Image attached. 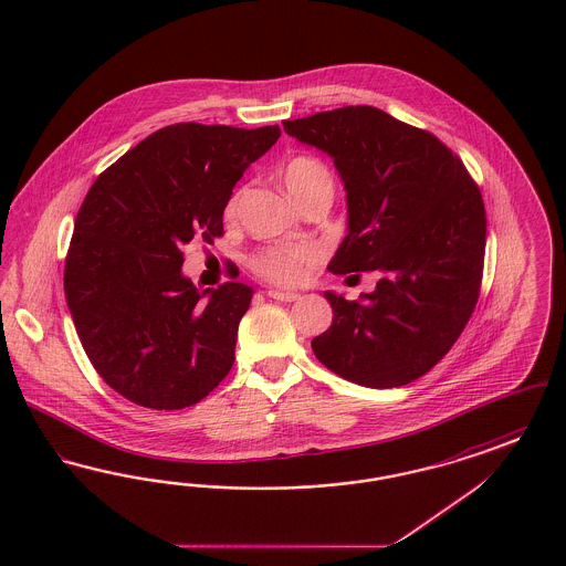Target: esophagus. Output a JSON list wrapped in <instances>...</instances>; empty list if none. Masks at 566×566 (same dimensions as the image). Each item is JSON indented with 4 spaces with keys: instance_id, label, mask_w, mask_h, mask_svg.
<instances>
[{
    "instance_id": "obj_1",
    "label": "esophagus",
    "mask_w": 566,
    "mask_h": 566,
    "mask_svg": "<svg viewBox=\"0 0 566 566\" xmlns=\"http://www.w3.org/2000/svg\"><path fill=\"white\" fill-rule=\"evenodd\" d=\"M268 296L270 298H275V301H284V303H293L298 298V293H286V291H268Z\"/></svg>"
}]
</instances>
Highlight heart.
Returning a JSON list of instances; mask_svg holds the SVG:
<instances>
[{
	"label": "heart",
	"mask_w": 566,
	"mask_h": 566,
	"mask_svg": "<svg viewBox=\"0 0 566 566\" xmlns=\"http://www.w3.org/2000/svg\"><path fill=\"white\" fill-rule=\"evenodd\" d=\"M282 176H284L286 189L301 208L318 197L333 199V192H335L333 174L326 167V163L316 157L296 155L286 161ZM238 208H240V190L229 195L222 208V216L231 220L238 214ZM316 261H318V254L310 245H270V248H261L250 256V270L273 284L293 286V284H301L310 275Z\"/></svg>",
	"instance_id": "obj_1"
}]
</instances>
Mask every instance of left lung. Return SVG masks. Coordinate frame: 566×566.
<instances>
[{
    "mask_svg": "<svg viewBox=\"0 0 566 566\" xmlns=\"http://www.w3.org/2000/svg\"><path fill=\"white\" fill-rule=\"evenodd\" d=\"M284 132L333 157L348 195V235L328 271H377L360 301L324 293L333 324L312 350L333 374L397 388L457 344L482 286L484 199L434 135L374 106L284 120ZM358 275V273H356Z\"/></svg>",
    "mask_w": 566,
    "mask_h": 566,
    "instance_id": "left-lung-1",
    "label": "left lung"
}]
</instances>
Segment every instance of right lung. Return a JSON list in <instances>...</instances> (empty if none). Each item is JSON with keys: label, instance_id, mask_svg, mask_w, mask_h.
Masks as SVG:
<instances>
[{"label": "right lung", "instance_id": "add662e5", "mask_svg": "<svg viewBox=\"0 0 566 566\" xmlns=\"http://www.w3.org/2000/svg\"><path fill=\"white\" fill-rule=\"evenodd\" d=\"M280 127L176 123L142 139L93 182L65 256V298L95 371L132 403L185 409L206 399L235 360L254 291H199L182 248L214 243L222 208Z\"/></svg>", "mask_w": 566, "mask_h": 566}]
</instances>
